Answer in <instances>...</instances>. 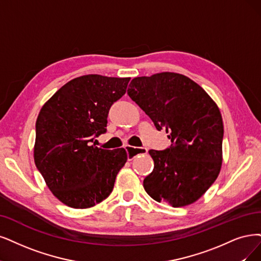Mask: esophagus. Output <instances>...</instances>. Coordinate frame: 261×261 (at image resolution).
<instances>
[{
	"label": "esophagus",
	"instance_id": "obj_1",
	"mask_svg": "<svg viewBox=\"0 0 261 261\" xmlns=\"http://www.w3.org/2000/svg\"><path fill=\"white\" fill-rule=\"evenodd\" d=\"M125 150H127L128 159H129V160H133L138 155H140V153H142V155H144V153H146V152L148 151V149L145 148V147L137 148V147H132V146H129V145L125 146Z\"/></svg>",
	"mask_w": 261,
	"mask_h": 261
}]
</instances>
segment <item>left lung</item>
<instances>
[{
  "label": "left lung",
  "mask_w": 261,
  "mask_h": 261,
  "mask_svg": "<svg viewBox=\"0 0 261 261\" xmlns=\"http://www.w3.org/2000/svg\"><path fill=\"white\" fill-rule=\"evenodd\" d=\"M128 94L166 128L171 146L150 149L153 170L143 181L157 202L173 207L194 203L217 178L223 162L224 123L217 104L189 77L171 72L133 79Z\"/></svg>",
  "instance_id": "left-lung-1"
}]
</instances>
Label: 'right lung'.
<instances>
[{
    "label": "right lung",
    "instance_id": "1",
    "mask_svg": "<svg viewBox=\"0 0 261 261\" xmlns=\"http://www.w3.org/2000/svg\"><path fill=\"white\" fill-rule=\"evenodd\" d=\"M130 77L89 74L66 83L41 109L35 124L34 162L54 196L73 208H88L108 198L127 162L123 148L96 147L106 132L114 102Z\"/></svg>",
    "mask_w": 261,
    "mask_h": 261
}]
</instances>
